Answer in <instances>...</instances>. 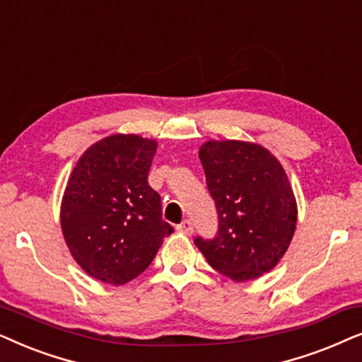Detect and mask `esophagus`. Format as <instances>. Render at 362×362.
Returning a JSON list of instances; mask_svg holds the SVG:
<instances>
[{
	"mask_svg": "<svg viewBox=\"0 0 362 362\" xmlns=\"http://www.w3.org/2000/svg\"><path fill=\"white\" fill-rule=\"evenodd\" d=\"M177 230L180 231V233L192 235V233H194V225H192L190 220H184L180 225H177Z\"/></svg>",
	"mask_w": 362,
	"mask_h": 362,
	"instance_id": "34e87169",
	"label": "esophagus"
}]
</instances>
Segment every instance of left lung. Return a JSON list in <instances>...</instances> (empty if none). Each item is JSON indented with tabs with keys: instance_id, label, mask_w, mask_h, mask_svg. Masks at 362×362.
Segmentation results:
<instances>
[{
	"instance_id": "1",
	"label": "left lung",
	"mask_w": 362,
	"mask_h": 362,
	"mask_svg": "<svg viewBox=\"0 0 362 362\" xmlns=\"http://www.w3.org/2000/svg\"><path fill=\"white\" fill-rule=\"evenodd\" d=\"M199 157L218 211V233L195 238L197 248L233 281L263 276L286 253L296 228L298 205L285 168L255 142L206 141Z\"/></svg>"
}]
</instances>
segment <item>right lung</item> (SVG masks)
<instances>
[{
  "label": "right lung",
  "instance_id": "right-lung-1",
  "mask_svg": "<svg viewBox=\"0 0 362 362\" xmlns=\"http://www.w3.org/2000/svg\"><path fill=\"white\" fill-rule=\"evenodd\" d=\"M156 139L114 134L79 157L61 202V228L72 258L89 276L125 285L152 263L173 228L147 177Z\"/></svg>",
  "mask_w": 362,
  "mask_h": 362
}]
</instances>
